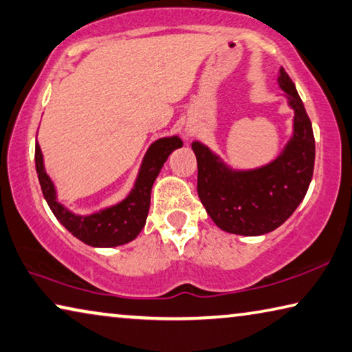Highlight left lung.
I'll list each match as a JSON object with an SVG mask.
<instances>
[{
	"instance_id": "obj_1",
	"label": "left lung",
	"mask_w": 352,
	"mask_h": 352,
	"mask_svg": "<svg viewBox=\"0 0 352 352\" xmlns=\"http://www.w3.org/2000/svg\"><path fill=\"white\" fill-rule=\"evenodd\" d=\"M278 86L294 109V133L272 163L255 170H232L208 147L192 142L197 158L199 199L214 224L228 233L256 236L272 232L294 213L311 182L314 130L296 86L283 67Z\"/></svg>"
}]
</instances>
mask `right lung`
<instances>
[{"label": "right lung", "instance_id": "1", "mask_svg": "<svg viewBox=\"0 0 352 352\" xmlns=\"http://www.w3.org/2000/svg\"><path fill=\"white\" fill-rule=\"evenodd\" d=\"M182 146V139L177 136L155 141L144 156L135 188L131 189L128 197L120 204L89 216H76L56 200L53 182L43 169V158L38 144H36V170L50 210L72 235L89 246L114 248L133 241L146 226L153 182L172 150Z\"/></svg>", "mask_w": 352, "mask_h": 352}]
</instances>
